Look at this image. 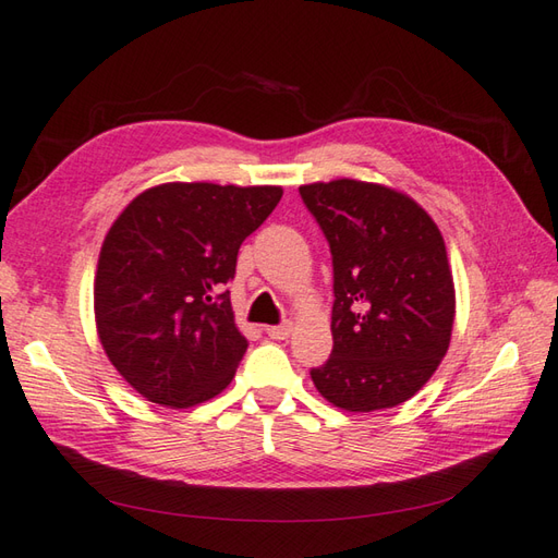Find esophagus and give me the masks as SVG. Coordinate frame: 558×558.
<instances>
[{"instance_id": "1", "label": "esophagus", "mask_w": 558, "mask_h": 558, "mask_svg": "<svg viewBox=\"0 0 558 558\" xmlns=\"http://www.w3.org/2000/svg\"><path fill=\"white\" fill-rule=\"evenodd\" d=\"M291 332H293V325H291V323L267 327V337H269V339H287Z\"/></svg>"}]
</instances>
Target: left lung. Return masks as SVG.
I'll return each mask as SVG.
<instances>
[{"instance_id":"1","label":"left lung","mask_w":558,"mask_h":558,"mask_svg":"<svg viewBox=\"0 0 558 558\" xmlns=\"http://www.w3.org/2000/svg\"><path fill=\"white\" fill-rule=\"evenodd\" d=\"M335 269L332 354L311 371L327 402L375 412L407 402L446 356L454 287L434 219L404 192L361 180L299 187Z\"/></svg>"}]
</instances>
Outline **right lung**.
Masks as SVG:
<instances>
[{"mask_svg": "<svg viewBox=\"0 0 558 558\" xmlns=\"http://www.w3.org/2000/svg\"><path fill=\"white\" fill-rule=\"evenodd\" d=\"M281 195L277 185L163 183L110 226L94 283L98 339L149 402L187 409L233 380L247 339L226 283Z\"/></svg>", "mask_w": 558, "mask_h": 558, "instance_id": "1", "label": "right lung"}]
</instances>
